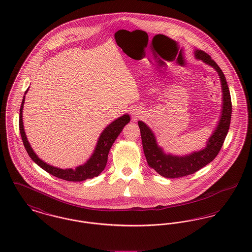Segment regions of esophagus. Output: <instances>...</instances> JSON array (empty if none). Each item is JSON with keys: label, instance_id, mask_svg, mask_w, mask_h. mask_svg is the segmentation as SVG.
<instances>
[{"label": "esophagus", "instance_id": "esophagus-1", "mask_svg": "<svg viewBox=\"0 0 252 252\" xmlns=\"http://www.w3.org/2000/svg\"><path fill=\"white\" fill-rule=\"evenodd\" d=\"M136 111V110H135ZM140 115H141V113H139V112H132V117L134 118V119H137V118H139L140 117Z\"/></svg>", "mask_w": 252, "mask_h": 252}]
</instances>
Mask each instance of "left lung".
<instances>
[{
	"mask_svg": "<svg viewBox=\"0 0 252 252\" xmlns=\"http://www.w3.org/2000/svg\"><path fill=\"white\" fill-rule=\"evenodd\" d=\"M194 58L202 60L216 70L222 87V109L217 126L209 138L206 146L199 151H194L184 156H176L165 153L157 143L156 137L149 126L144 122L139 121L144 156L149 167L153 168L158 174L167 179L181 178L192 175L199 169L213 161L219 153L226 136L228 134L231 118V99L229 94L226 77L215 60L201 50H194Z\"/></svg>",
	"mask_w": 252,
	"mask_h": 252,
	"instance_id": "left-lung-1",
	"label": "left lung"
}]
</instances>
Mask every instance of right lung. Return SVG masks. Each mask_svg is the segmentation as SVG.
<instances>
[{
    "mask_svg": "<svg viewBox=\"0 0 252 252\" xmlns=\"http://www.w3.org/2000/svg\"><path fill=\"white\" fill-rule=\"evenodd\" d=\"M29 89V88H28ZM28 89L24 93L22 106L20 109V132L22 136V140L24 142V147L28 153L29 157L33 159V161L36 163L38 166L48 172L52 176H55L61 180H68V181H83L88 179H93L94 177L99 176L102 171L106 167L108 161V152L112 146L117 137L120 135L124 126L130 122V117L128 114H124L116 120L110 123L108 126L100 134L96 144L94 151L90 158L85 162L84 164L79 165L75 169L69 168V169H61L50 165L48 163L44 162L40 159L34 150L32 149L31 145L29 144L27 137L25 135L24 128V122H23V109H24V100L25 94L28 92Z\"/></svg>",
    "mask_w": 252,
    "mask_h": 252,
    "instance_id": "add662e5",
    "label": "right lung"
}]
</instances>
